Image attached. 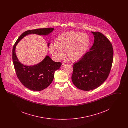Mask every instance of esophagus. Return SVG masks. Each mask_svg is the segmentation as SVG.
<instances>
[{
	"label": "esophagus",
	"instance_id": "34e87169",
	"mask_svg": "<svg viewBox=\"0 0 128 128\" xmlns=\"http://www.w3.org/2000/svg\"><path fill=\"white\" fill-rule=\"evenodd\" d=\"M67 65V64H65V63H63L62 64V65H61V67H65Z\"/></svg>",
	"mask_w": 128,
	"mask_h": 128
}]
</instances>
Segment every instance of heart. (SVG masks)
<instances>
[{
  "label": "heart",
  "instance_id": "b5f03b06",
  "mask_svg": "<svg viewBox=\"0 0 128 128\" xmlns=\"http://www.w3.org/2000/svg\"><path fill=\"white\" fill-rule=\"evenodd\" d=\"M90 44L89 36L84 32H68L62 34L56 40V44L49 46V51L56 60H61L64 56L63 51L70 61L80 60L88 51Z\"/></svg>",
  "mask_w": 128,
  "mask_h": 128
}]
</instances>
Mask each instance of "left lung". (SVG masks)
Returning <instances> with one entry per match:
<instances>
[{"mask_svg":"<svg viewBox=\"0 0 128 128\" xmlns=\"http://www.w3.org/2000/svg\"><path fill=\"white\" fill-rule=\"evenodd\" d=\"M94 43L89 51L73 64L72 79L80 90L88 91L102 85L108 78L113 60L110 40L99 32H92Z\"/></svg>","mask_w":128,"mask_h":128,"instance_id":"1","label":"left lung"}]
</instances>
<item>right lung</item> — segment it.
<instances>
[{
	"label": "right lung",
	"mask_w": 128,
	"mask_h": 128,
	"mask_svg": "<svg viewBox=\"0 0 128 128\" xmlns=\"http://www.w3.org/2000/svg\"><path fill=\"white\" fill-rule=\"evenodd\" d=\"M55 29L52 28L38 29L24 32L19 37L13 46L12 60L17 77L21 83L32 91H41L46 88L53 82L55 72L60 68L61 63L56 62L46 56L42 61L34 66H27L20 62L16 54V48L20 41L30 34L48 36ZM50 43L48 44V47Z\"/></svg>",
	"instance_id": "add662e5"
}]
</instances>
